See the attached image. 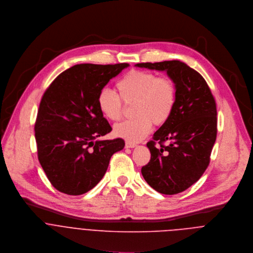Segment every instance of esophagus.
<instances>
[{"label": "esophagus", "instance_id": "1", "mask_svg": "<svg viewBox=\"0 0 253 253\" xmlns=\"http://www.w3.org/2000/svg\"><path fill=\"white\" fill-rule=\"evenodd\" d=\"M134 146H136L135 143L130 142V141H126V148H132V147H134Z\"/></svg>", "mask_w": 253, "mask_h": 253}]
</instances>
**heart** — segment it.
<instances>
[{
	"label": "heart",
	"instance_id": "b5f03b06",
	"mask_svg": "<svg viewBox=\"0 0 253 253\" xmlns=\"http://www.w3.org/2000/svg\"><path fill=\"white\" fill-rule=\"evenodd\" d=\"M119 94L108 87L99 90L97 107L108 120L119 121L124 104H133L132 120L124 121L114 127L117 136L130 142L144 138L153 127L166 124L170 118L175 102L176 86L169 77H158L146 71H130L118 83Z\"/></svg>",
	"mask_w": 253,
	"mask_h": 253
}]
</instances>
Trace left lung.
I'll list each match as a JSON object with an SVG mask.
<instances>
[{
	"instance_id": "left-lung-1",
	"label": "left lung",
	"mask_w": 253,
	"mask_h": 253,
	"mask_svg": "<svg viewBox=\"0 0 253 253\" xmlns=\"http://www.w3.org/2000/svg\"><path fill=\"white\" fill-rule=\"evenodd\" d=\"M135 66L167 72L176 86L174 110L146 143L151 157L141 169L143 178L154 189L176 194L195 183L210 165L217 133L215 99L203 76L182 62Z\"/></svg>"
}]
</instances>
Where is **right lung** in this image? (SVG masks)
<instances>
[{"label": "right lung", "mask_w": 253, "mask_h": 253, "mask_svg": "<svg viewBox=\"0 0 253 253\" xmlns=\"http://www.w3.org/2000/svg\"><path fill=\"white\" fill-rule=\"evenodd\" d=\"M129 65H76L45 89L35 124L39 162L52 185L69 195L93 188L123 138L97 140L112 126L97 107L99 90Z\"/></svg>", "instance_id": "1"}]
</instances>
